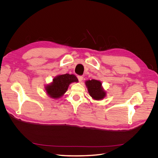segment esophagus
<instances>
[{
	"label": "esophagus",
	"instance_id": "esophagus-1",
	"mask_svg": "<svg viewBox=\"0 0 158 158\" xmlns=\"http://www.w3.org/2000/svg\"><path fill=\"white\" fill-rule=\"evenodd\" d=\"M77 78H78V80L79 82H81L82 81V79H83V77L82 76H77Z\"/></svg>",
	"mask_w": 158,
	"mask_h": 158
}]
</instances>
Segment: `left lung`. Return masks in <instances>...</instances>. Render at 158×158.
<instances>
[{
	"mask_svg": "<svg viewBox=\"0 0 158 158\" xmlns=\"http://www.w3.org/2000/svg\"><path fill=\"white\" fill-rule=\"evenodd\" d=\"M86 85L89 95L95 100H101L106 96V92L102 88L101 82L95 79L87 81Z\"/></svg>",
	"mask_w": 158,
	"mask_h": 158,
	"instance_id": "1",
	"label": "left lung"
}]
</instances>
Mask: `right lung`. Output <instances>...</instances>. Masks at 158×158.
<instances>
[{
    "label": "right lung",
    "instance_id": "add662e5",
    "mask_svg": "<svg viewBox=\"0 0 158 158\" xmlns=\"http://www.w3.org/2000/svg\"><path fill=\"white\" fill-rule=\"evenodd\" d=\"M77 81V78L73 74L60 75L53 79V82L51 85L46 86V92L50 97L53 98H57L66 92L70 83Z\"/></svg>",
    "mask_w": 158,
    "mask_h": 158
}]
</instances>
